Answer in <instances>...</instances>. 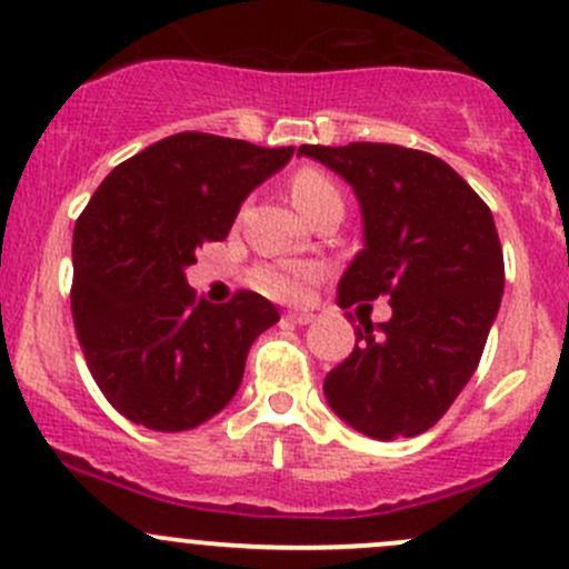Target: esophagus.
I'll use <instances>...</instances> for the list:
<instances>
[{"label":"esophagus","mask_w":569,"mask_h":569,"mask_svg":"<svg viewBox=\"0 0 569 569\" xmlns=\"http://www.w3.org/2000/svg\"><path fill=\"white\" fill-rule=\"evenodd\" d=\"M313 319H316V313H310V310H289V313H286V321H289V325H297V327L310 325Z\"/></svg>","instance_id":"esophagus-1"}]
</instances>
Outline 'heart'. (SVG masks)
I'll list each match as a JSON object with an SVG mask.
<instances>
[{
	"label": "heart",
	"mask_w": 569,
	"mask_h": 569,
	"mask_svg": "<svg viewBox=\"0 0 569 569\" xmlns=\"http://www.w3.org/2000/svg\"><path fill=\"white\" fill-rule=\"evenodd\" d=\"M291 201L305 218H313L316 212H321L325 207L340 204V190L332 182L330 174H325L321 169L313 166H305L297 171L289 182ZM321 278V269L313 261H295V264H269L259 267L253 272V286L261 295L272 297V300L283 302H300L310 295V289L316 286V280Z\"/></svg>",
	"instance_id": "obj_1"
}]
</instances>
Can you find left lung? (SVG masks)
<instances>
[{
    "instance_id": "left-lung-1",
    "label": "left lung",
    "mask_w": 569,
    "mask_h": 569,
    "mask_svg": "<svg viewBox=\"0 0 569 569\" xmlns=\"http://www.w3.org/2000/svg\"><path fill=\"white\" fill-rule=\"evenodd\" d=\"M355 188L365 248L338 305L390 297L392 319L357 327L325 379L327 403L370 439L433 428L480 365L505 291V256L486 201L436 154L398 143H302ZM349 316V313H346Z\"/></svg>"
}]
</instances>
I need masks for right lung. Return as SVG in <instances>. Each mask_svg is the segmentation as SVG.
<instances>
[{
  "label": "right lung",
  "instance_id": "1",
  "mask_svg": "<svg viewBox=\"0 0 569 569\" xmlns=\"http://www.w3.org/2000/svg\"><path fill=\"white\" fill-rule=\"evenodd\" d=\"M291 154L196 130L169 136L119 163L76 220V335L100 392L136 426L177 433L226 409L253 340L280 319L256 291L207 302L184 267L229 237L250 190Z\"/></svg>",
  "mask_w": 569,
  "mask_h": 569
}]
</instances>
